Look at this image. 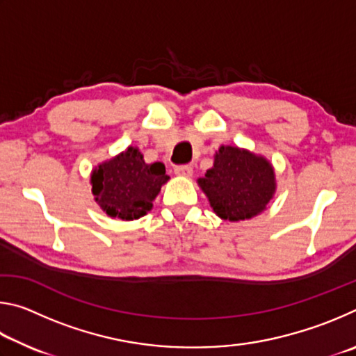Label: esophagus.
Listing matches in <instances>:
<instances>
[{"instance_id":"esophagus-1","label":"esophagus","mask_w":356,"mask_h":356,"mask_svg":"<svg viewBox=\"0 0 356 356\" xmlns=\"http://www.w3.org/2000/svg\"><path fill=\"white\" fill-rule=\"evenodd\" d=\"M174 172L177 174L180 177H191L193 176V168L191 166H177Z\"/></svg>"}]
</instances>
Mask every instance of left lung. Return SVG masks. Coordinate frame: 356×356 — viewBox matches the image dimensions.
Returning <instances> with one entry per match:
<instances>
[{"instance_id":"8db88e82","label":"left lung","mask_w":356,"mask_h":356,"mask_svg":"<svg viewBox=\"0 0 356 356\" xmlns=\"http://www.w3.org/2000/svg\"><path fill=\"white\" fill-rule=\"evenodd\" d=\"M197 185L216 216L227 221L251 220L265 212L276 193L275 168L264 155L237 146H221L213 166Z\"/></svg>"}]
</instances>
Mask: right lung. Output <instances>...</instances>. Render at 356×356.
<instances>
[{
  "mask_svg": "<svg viewBox=\"0 0 356 356\" xmlns=\"http://www.w3.org/2000/svg\"><path fill=\"white\" fill-rule=\"evenodd\" d=\"M170 176L165 165L146 163L140 149L129 146L94 168L91 185L94 201L111 218L134 221L152 210Z\"/></svg>",
  "mask_w": 356,
  "mask_h": 356,
  "instance_id": "1",
  "label": "right lung"
}]
</instances>
